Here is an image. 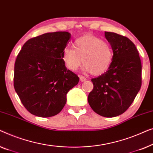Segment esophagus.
<instances>
[{
  "label": "esophagus",
  "mask_w": 153,
  "mask_h": 153,
  "mask_svg": "<svg viewBox=\"0 0 153 153\" xmlns=\"http://www.w3.org/2000/svg\"><path fill=\"white\" fill-rule=\"evenodd\" d=\"M86 79H86V77L85 76H79V80H80L81 82H85Z\"/></svg>",
  "instance_id": "34e87169"
}]
</instances>
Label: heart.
<instances>
[{"instance_id":"1","label":"heart","mask_w":153,"mask_h":153,"mask_svg":"<svg viewBox=\"0 0 153 153\" xmlns=\"http://www.w3.org/2000/svg\"><path fill=\"white\" fill-rule=\"evenodd\" d=\"M74 48L66 47L62 59L66 67L76 71L83 62L84 69L98 76L106 72L113 60V51L108 43L97 36L87 34L77 38Z\"/></svg>"}]
</instances>
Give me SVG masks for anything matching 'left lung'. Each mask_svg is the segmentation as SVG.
I'll use <instances>...</instances> for the list:
<instances>
[{"instance_id": "8db88e82", "label": "left lung", "mask_w": 153, "mask_h": 153, "mask_svg": "<svg viewBox=\"0 0 153 153\" xmlns=\"http://www.w3.org/2000/svg\"><path fill=\"white\" fill-rule=\"evenodd\" d=\"M105 36L113 51L106 73L91 79L94 89L88 96L91 109L104 117H115L129 108L141 86V63L138 51L128 38L110 32Z\"/></svg>"}]
</instances>
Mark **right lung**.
<instances>
[{
    "instance_id": "add662e5",
    "label": "right lung",
    "mask_w": 153,
    "mask_h": 153,
    "mask_svg": "<svg viewBox=\"0 0 153 153\" xmlns=\"http://www.w3.org/2000/svg\"><path fill=\"white\" fill-rule=\"evenodd\" d=\"M71 34L48 33L23 45L14 64V86L19 98L32 114L51 117L59 114L66 94L79 77L66 68L62 59Z\"/></svg>"
}]
</instances>
